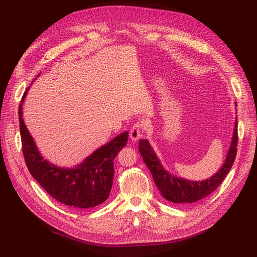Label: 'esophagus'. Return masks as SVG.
Segmentation results:
<instances>
[{"label": "esophagus", "mask_w": 257, "mask_h": 257, "mask_svg": "<svg viewBox=\"0 0 257 257\" xmlns=\"http://www.w3.org/2000/svg\"><path fill=\"white\" fill-rule=\"evenodd\" d=\"M143 130H144L143 124L135 123L130 131V138L132 139V141L136 142L139 138H142L143 137Z\"/></svg>", "instance_id": "esophagus-1"}]
</instances>
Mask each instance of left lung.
Here are the masks:
<instances>
[{
    "label": "left lung",
    "instance_id": "obj_1",
    "mask_svg": "<svg viewBox=\"0 0 257 257\" xmlns=\"http://www.w3.org/2000/svg\"><path fill=\"white\" fill-rule=\"evenodd\" d=\"M235 106L237 107V104H235ZM237 120H235L230 146L223 165L213 176L205 179L203 181L188 180V179L170 174L162 165L157 153L154 152L153 148L147 139H141L139 141L138 149L147 167L149 168L153 180L160 190L162 196L175 204L188 205L205 198L222 183L224 178L226 177L230 170L232 164H234L237 153Z\"/></svg>",
    "mask_w": 257,
    "mask_h": 257
}]
</instances>
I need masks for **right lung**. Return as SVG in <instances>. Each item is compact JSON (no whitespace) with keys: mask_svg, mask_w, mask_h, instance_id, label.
<instances>
[{"mask_svg":"<svg viewBox=\"0 0 257 257\" xmlns=\"http://www.w3.org/2000/svg\"><path fill=\"white\" fill-rule=\"evenodd\" d=\"M29 89L30 87L19 105V124L23 157L30 174L50 196L61 204L80 209L103 204L111 191L114 174L113 160L122 148L125 147L128 132H123L97 148L74 167L54 165L44 159L23 121L22 105Z\"/></svg>","mask_w":257,"mask_h":257,"instance_id":"add662e5","label":"right lung"}]
</instances>
